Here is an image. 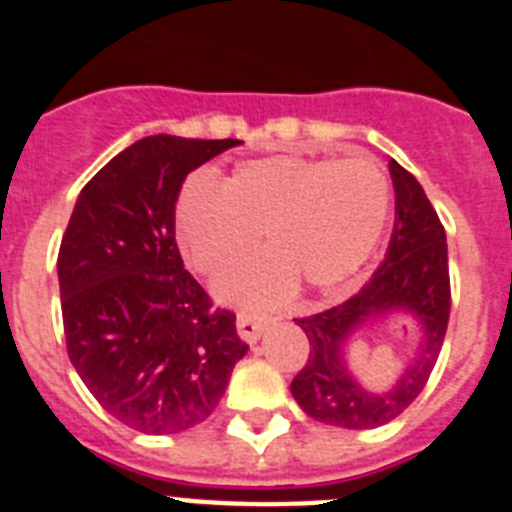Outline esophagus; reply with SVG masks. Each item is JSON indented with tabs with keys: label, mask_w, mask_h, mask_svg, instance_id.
Here are the masks:
<instances>
[{
	"label": "esophagus",
	"mask_w": 512,
	"mask_h": 512,
	"mask_svg": "<svg viewBox=\"0 0 512 512\" xmlns=\"http://www.w3.org/2000/svg\"><path fill=\"white\" fill-rule=\"evenodd\" d=\"M235 328H238V336L243 338L246 343H256L261 338L266 328V320L256 318L251 312H238V318H235Z\"/></svg>",
	"instance_id": "34e87169"
}]
</instances>
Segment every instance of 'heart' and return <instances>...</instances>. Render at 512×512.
Segmentation results:
<instances>
[{
	"instance_id": "b5f03b06",
	"label": "heart",
	"mask_w": 512,
	"mask_h": 512,
	"mask_svg": "<svg viewBox=\"0 0 512 512\" xmlns=\"http://www.w3.org/2000/svg\"><path fill=\"white\" fill-rule=\"evenodd\" d=\"M390 212V176L374 158L266 156L235 166L220 189L189 184L176 205V238L194 269L217 274L264 233L269 253L215 284L220 300L261 310L287 300L297 282L330 292L354 279Z\"/></svg>"
}]
</instances>
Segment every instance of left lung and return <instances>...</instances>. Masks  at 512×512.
Segmentation results:
<instances>
[{
  "mask_svg": "<svg viewBox=\"0 0 512 512\" xmlns=\"http://www.w3.org/2000/svg\"><path fill=\"white\" fill-rule=\"evenodd\" d=\"M390 174L395 184V228L382 266L346 302L318 315L297 318L310 341V356L292 379V395L310 418L348 431L377 428L408 408L431 377L449 325L446 230L418 179L395 158L390 161ZM390 314L418 319L424 343L395 388L372 393L345 369L342 346L354 329Z\"/></svg>",
  "mask_w": 512,
  "mask_h": 512,
  "instance_id": "left-lung-1",
  "label": "left lung"
}]
</instances>
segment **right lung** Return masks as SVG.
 <instances>
[{
  "label": "right lung",
  "instance_id": "right-lung-1",
  "mask_svg": "<svg viewBox=\"0 0 512 512\" xmlns=\"http://www.w3.org/2000/svg\"><path fill=\"white\" fill-rule=\"evenodd\" d=\"M241 140L148 135L81 189L58 251L66 348L112 418L140 433L200 425L248 346L184 269L174 210L189 171Z\"/></svg>",
  "mask_w": 512,
  "mask_h": 512
}]
</instances>
